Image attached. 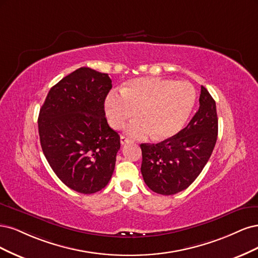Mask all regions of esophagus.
I'll return each instance as SVG.
<instances>
[{"instance_id": "obj_1", "label": "esophagus", "mask_w": 258, "mask_h": 258, "mask_svg": "<svg viewBox=\"0 0 258 258\" xmlns=\"http://www.w3.org/2000/svg\"><path fill=\"white\" fill-rule=\"evenodd\" d=\"M120 141H121V145L123 146V145H125L126 143H128L130 141V139L126 137V136H124V135H122L121 137H120Z\"/></svg>"}]
</instances>
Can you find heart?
I'll list each match as a JSON object with an SVG mask.
<instances>
[{
    "label": "heart",
    "instance_id": "obj_1",
    "mask_svg": "<svg viewBox=\"0 0 258 258\" xmlns=\"http://www.w3.org/2000/svg\"><path fill=\"white\" fill-rule=\"evenodd\" d=\"M106 99V114L111 127L120 130L136 115L126 131L134 137L151 134L163 140L176 135L183 127L192 111L196 92L186 81H172L160 77L132 79Z\"/></svg>",
    "mask_w": 258,
    "mask_h": 258
}]
</instances>
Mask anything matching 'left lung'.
Wrapping results in <instances>:
<instances>
[{
  "label": "left lung",
  "mask_w": 258,
  "mask_h": 258,
  "mask_svg": "<svg viewBox=\"0 0 258 258\" xmlns=\"http://www.w3.org/2000/svg\"><path fill=\"white\" fill-rule=\"evenodd\" d=\"M217 138V106L202 86L199 108L186 127L162 143L140 145V170L148 187L162 195L187 188L209 161Z\"/></svg>",
  "instance_id": "left-lung-1"
}]
</instances>
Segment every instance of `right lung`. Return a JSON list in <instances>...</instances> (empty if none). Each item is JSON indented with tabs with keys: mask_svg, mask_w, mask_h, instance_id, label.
I'll use <instances>...</instances> for the list:
<instances>
[{
	"mask_svg": "<svg viewBox=\"0 0 258 258\" xmlns=\"http://www.w3.org/2000/svg\"><path fill=\"white\" fill-rule=\"evenodd\" d=\"M112 88L108 74L80 68L54 85L38 115L40 146L63 183L93 194L111 179L120 136L107 123L104 103Z\"/></svg>",
	"mask_w": 258,
	"mask_h": 258,
	"instance_id": "1",
	"label": "right lung"
}]
</instances>
